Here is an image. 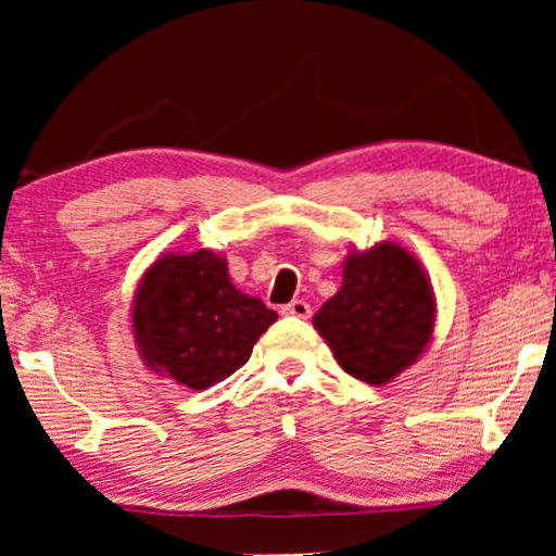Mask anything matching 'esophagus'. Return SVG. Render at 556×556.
Instances as JSON below:
<instances>
[{"label": "esophagus", "mask_w": 556, "mask_h": 556, "mask_svg": "<svg viewBox=\"0 0 556 556\" xmlns=\"http://www.w3.org/2000/svg\"><path fill=\"white\" fill-rule=\"evenodd\" d=\"M283 314L286 316H295V318H308L311 316V306H308L306 301L295 299V301L288 303V306H283Z\"/></svg>", "instance_id": "34e87169"}]
</instances>
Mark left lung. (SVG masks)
<instances>
[{
  "mask_svg": "<svg viewBox=\"0 0 556 556\" xmlns=\"http://www.w3.org/2000/svg\"><path fill=\"white\" fill-rule=\"evenodd\" d=\"M314 326L341 369L382 387L428 349L435 293L420 261L384 240L346 255L341 288L318 308Z\"/></svg>",
  "mask_w": 556,
  "mask_h": 556,
  "instance_id": "8db88e82",
  "label": "left lung"
}]
</instances>
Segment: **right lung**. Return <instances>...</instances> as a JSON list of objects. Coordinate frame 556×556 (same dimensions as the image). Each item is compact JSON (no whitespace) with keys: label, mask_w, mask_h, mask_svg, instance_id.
Returning a JSON list of instances; mask_svg holds the SVG:
<instances>
[{"label":"right lung","mask_w":556,"mask_h":556,"mask_svg":"<svg viewBox=\"0 0 556 556\" xmlns=\"http://www.w3.org/2000/svg\"><path fill=\"white\" fill-rule=\"evenodd\" d=\"M278 314L232 286L212 250L164 253L134 293L131 329L143 364L189 390H207L238 371Z\"/></svg>","instance_id":"add662e5"}]
</instances>
